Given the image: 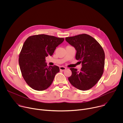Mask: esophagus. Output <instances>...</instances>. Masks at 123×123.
I'll return each instance as SVG.
<instances>
[{
  "mask_svg": "<svg viewBox=\"0 0 123 123\" xmlns=\"http://www.w3.org/2000/svg\"><path fill=\"white\" fill-rule=\"evenodd\" d=\"M60 68V71H65V70H66L67 69V68L65 67H63V66H61L59 67Z\"/></svg>",
  "mask_w": 123,
  "mask_h": 123,
  "instance_id": "1",
  "label": "esophagus"
}]
</instances>
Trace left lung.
I'll use <instances>...</instances> for the list:
<instances>
[{"mask_svg":"<svg viewBox=\"0 0 123 123\" xmlns=\"http://www.w3.org/2000/svg\"><path fill=\"white\" fill-rule=\"evenodd\" d=\"M76 50L75 58L82 63L80 71L71 68L72 75L68 78L73 86L86 91L95 86L101 78L105 66V52L100 44L92 37L81 34L65 38Z\"/></svg>","mask_w":123,"mask_h":123,"instance_id":"8db88e82","label":"left lung"}]
</instances>
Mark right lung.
Wrapping results in <instances>:
<instances>
[{"mask_svg": "<svg viewBox=\"0 0 123 123\" xmlns=\"http://www.w3.org/2000/svg\"><path fill=\"white\" fill-rule=\"evenodd\" d=\"M64 40L63 38L43 34L30 36L25 41L19 54V65L24 79L32 89L44 91L52 84L59 68L47 66L45 58L52 55Z\"/></svg>", "mask_w": 123, "mask_h": 123, "instance_id": "add662e5", "label": "right lung"}]
</instances>
